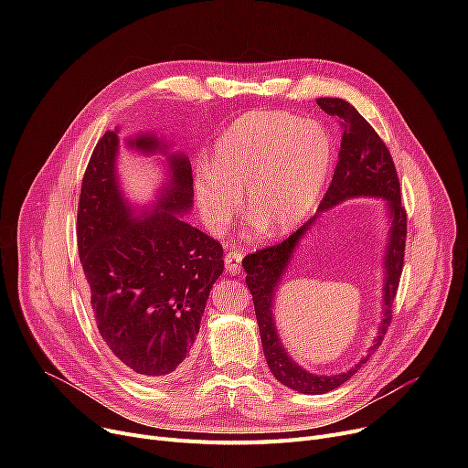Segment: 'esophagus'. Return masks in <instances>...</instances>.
Wrapping results in <instances>:
<instances>
[{
    "label": "esophagus",
    "instance_id": "1",
    "mask_svg": "<svg viewBox=\"0 0 468 468\" xmlns=\"http://www.w3.org/2000/svg\"><path fill=\"white\" fill-rule=\"evenodd\" d=\"M240 261H242V254L239 250H229L226 254V269L229 273L233 275L240 273Z\"/></svg>",
    "mask_w": 468,
    "mask_h": 468
}]
</instances>
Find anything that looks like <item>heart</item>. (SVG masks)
<instances>
[{
	"label": "heart",
	"mask_w": 468,
	"mask_h": 468,
	"mask_svg": "<svg viewBox=\"0 0 468 468\" xmlns=\"http://www.w3.org/2000/svg\"><path fill=\"white\" fill-rule=\"evenodd\" d=\"M334 163L330 133L284 112L240 117L221 134L212 166L195 172L193 195L212 233H221L242 205L267 233L296 229L313 212Z\"/></svg>",
	"instance_id": "1"
}]
</instances>
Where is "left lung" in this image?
<instances>
[{"label": "left lung", "mask_w": 468, "mask_h": 468, "mask_svg": "<svg viewBox=\"0 0 468 468\" xmlns=\"http://www.w3.org/2000/svg\"><path fill=\"white\" fill-rule=\"evenodd\" d=\"M316 104L328 115H337L341 119V147L337 155V165L330 187L324 199L318 205V211H324L351 196H381L386 199L391 216L389 244L386 253V296L384 297V321L373 349L368 352L355 368L339 377H314L305 373L293 363L283 351L276 335L272 321V298L276 292L278 281L283 272L291 254L299 243L301 237L310 229L317 212L305 224L293 231L273 247L256 250L242 260V267L247 271V284L254 300L256 321L260 326L261 347L269 370L286 387L303 392V395H324L337 388L339 385L351 379L362 364L370 358L387 334L395 305L397 290L404 267V250L408 235L406 208L400 199V182L397 175L395 161H392L385 142L347 101L341 98H318Z\"/></svg>", "instance_id": "left-lung-1"}]
</instances>
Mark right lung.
I'll list each match as a JSON object with an SVG mask.
<instances>
[{
	"label": "right lung",
	"instance_id": "right-lung-1",
	"mask_svg": "<svg viewBox=\"0 0 468 468\" xmlns=\"http://www.w3.org/2000/svg\"><path fill=\"white\" fill-rule=\"evenodd\" d=\"M127 144L144 154H166L154 134ZM117 145V131H108L89 159L78 250L106 347L140 379L161 383L189 364L210 288L224 273V249L180 218L193 203L191 163L184 154L168 155L170 182L157 208L142 219L119 189Z\"/></svg>",
	"mask_w": 468,
	"mask_h": 468
}]
</instances>
